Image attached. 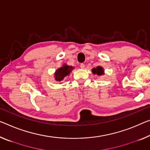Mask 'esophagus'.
<instances>
[{
  "label": "esophagus",
  "mask_w": 150,
  "mask_h": 150,
  "mask_svg": "<svg viewBox=\"0 0 150 150\" xmlns=\"http://www.w3.org/2000/svg\"><path fill=\"white\" fill-rule=\"evenodd\" d=\"M84 68H85V65H84V64H80V68H81V69H84Z\"/></svg>",
  "instance_id": "1"
}]
</instances>
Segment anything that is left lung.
Segmentation results:
<instances>
[{"label": "left lung", "instance_id": "8db88e82", "mask_svg": "<svg viewBox=\"0 0 150 150\" xmlns=\"http://www.w3.org/2000/svg\"><path fill=\"white\" fill-rule=\"evenodd\" d=\"M92 72L94 74H97L98 76H101L105 74V70L102 66H97L96 68H93L92 69Z\"/></svg>", "mask_w": 150, "mask_h": 150}]
</instances>
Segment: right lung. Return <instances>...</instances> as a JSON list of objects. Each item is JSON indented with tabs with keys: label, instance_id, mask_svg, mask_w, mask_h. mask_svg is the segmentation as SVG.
<instances>
[{
	"label": "right lung",
	"instance_id": "obj_1",
	"mask_svg": "<svg viewBox=\"0 0 150 150\" xmlns=\"http://www.w3.org/2000/svg\"><path fill=\"white\" fill-rule=\"evenodd\" d=\"M74 68L72 66H70L66 64L62 65V67L57 69L54 73V80L55 81L62 83L66 76H70L71 72Z\"/></svg>",
	"mask_w": 150,
	"mask_h": 150
}]
</instances>
